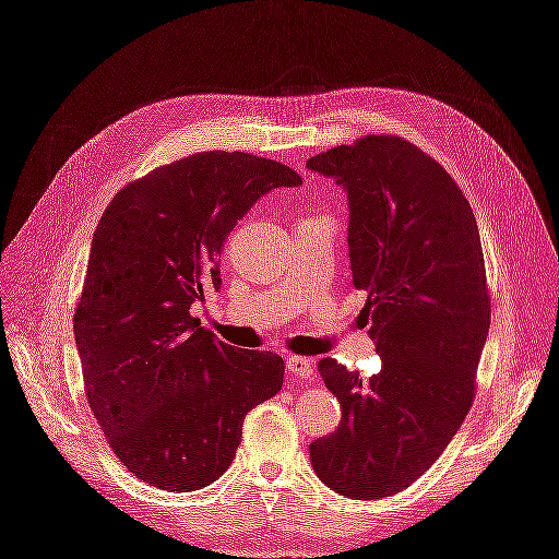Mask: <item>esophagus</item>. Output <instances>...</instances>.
<instances>
[{
	"label": "esophagus",
	"instance_id": "34e87169",
	"mask_svg": "<svg viewBox=\"0 0 559 559\" xmlns=\"http://www.w3.org/2000/svg\"><path fill=\"white\" fill-rule=\"evenodd\" d=\"M286 368H289V373L296 378H310L314 373V364L306 357H289L286 359Z\"/></svg>",
	"mask_w": 559,
	"mask_h": 559
}]
</instances>
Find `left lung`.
I'll return each mask as SVG.
<instances>
[{"mask_svg":"<svg viewBox=\"0 0 559 559\" xmlns=\"http://www.w3.org/2000/svg\"><path fill=\"white\" fill-rule=\"evenodd\" d=\"M308 167L347 191L352 282L382 359L368 380L319 361L343 417L310 462L337 495L392 497L443 454L476 399L492 317L478 224L443 165L396 134H366Z\"/></svg>","mask_w":559,"mask_h":559,"instance_id":"8db88e82","label":"left lung"}]
</instances>
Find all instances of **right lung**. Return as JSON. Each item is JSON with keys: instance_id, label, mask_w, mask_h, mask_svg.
<instances>
[{"instance_id": "1", "label": "right lung", "mask_w": 559, "mask_h": 559, "mask_svg": "<svg viewBox=\"0 0 559 559\" xmlns=\"http://www.w3.org/2000/svg\"><path fill=\"white\" fill-rule=\"evenodd\" d=\"M298 183L277 160L202 151L130 181L99 218L74 337L91 411L140 480L191 492L222 478L245 415L282 389L280 354L222 343L191 306L218 289V251L253 202Z\"/></svg>"}]
</instances>
